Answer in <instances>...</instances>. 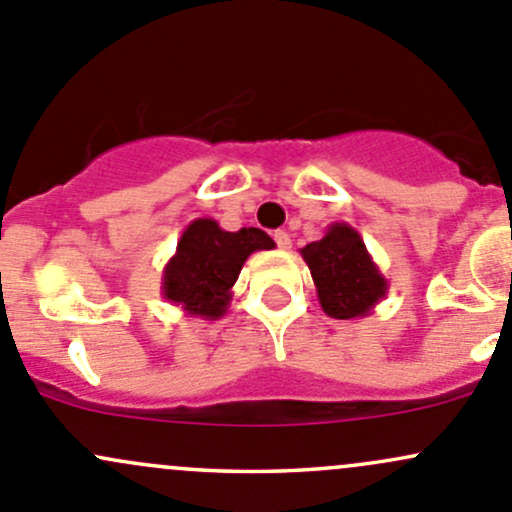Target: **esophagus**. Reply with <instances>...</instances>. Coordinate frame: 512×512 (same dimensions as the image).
<instances>
[{"label": "esophagus", "mask_w": 512, "mask_h": 512, "mask_svg": "<svg viewBox=\"0 0 512 512\" xmlns=\"http://www.w3.org/2000/svg\"><path fill=\"white\" fill-rule=\"evenodd\" d=\"M273 239H276L278 249H290V236L288 232H283V229H278V232L273 234Z\"/></svg>", "instance_id": "obj_1"}]
</instances>
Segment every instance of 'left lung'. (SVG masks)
Here are the masks:
<instances>
[{"label":"left lung","instance_id":"obj_1","mask_svg":"<svg viewBox=\"0 0 512 512\" xmlns=\"http://www.w3.org/2000/svg\"><path fill=\"white\" fill-rule=\"evenodd\" d=\"M315 280L322 310L334 320H361L388 295V280L364 239L346 222L329 224L322 239L300 249Z\"/></svg>","mask_w":512,"mask_h":512}]
</instances>
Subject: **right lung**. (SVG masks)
I'll return each mask as SVG.
<instances>
[{
    "label": "right lung",
    "instance_id": "add662e5",
    "mask_svg": "<svg viewBox=\"0 0 512 512\" xmlns=\"http://www.w3.org/2000/svg\"><path fill=\"white\" fill-rule=\"evenodd\" d=\"M273 246L276 241L256 227L227 232L212 217L192 219L163 268L161 295L185 315L219 320L246 258Z\"/></svg>",
    "mask_w": 512,
    "mask_h": 512
}]
</instances>
